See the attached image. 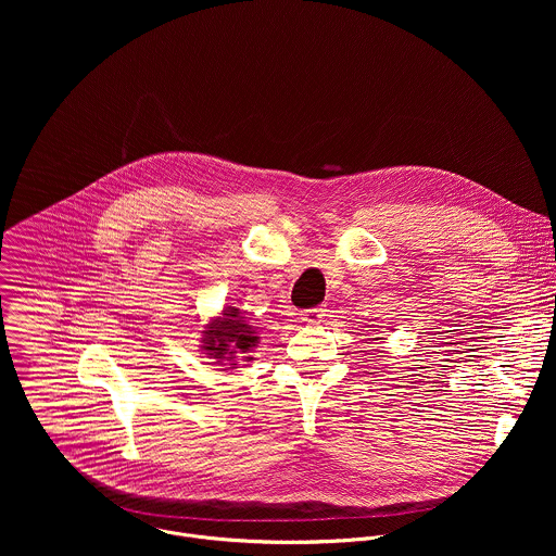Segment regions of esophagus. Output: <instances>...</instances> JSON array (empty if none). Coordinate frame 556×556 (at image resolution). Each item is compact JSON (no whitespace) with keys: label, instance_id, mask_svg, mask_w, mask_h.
<instances>
[{"label":"esophagus","instance_id":"esophagus-1","mask_svg":"<svg viewBox=\"0 0 556 556\" xmlns=\"http://www.w3.org/2000/svg\"><path fill=\"white\" fill-rule=\"evenodd\" d=\"M325 317V308L323 306H317V308H311V311H306L302 318L306 320V323H320Z\"/></svg>","mask_w":556,"mask_h":556}]
</instances>
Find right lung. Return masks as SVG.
<instances>
[{
  "mask_svg": "<svg viewBox=\"0 0 556 556\" xmlns=\"http://www.w3.org/2000/svg\"><path fill=\"white\" fill-rule=\"evenodd\" d=\"M201 342H203L201 349L205 351L207 357L216 359V364L227 362L231 368H236L238 353L243 355V362L252 359L248 353H252V349L256 346L258 336L245 317H241L239 308L227 306L220 317L212 318L205 325Z\"/></svg>",
  "mask_w": 556,
  "mask_h": 556,
  "instance_id": "add662e5",
  "label": "right lung"
}]
</instances>
